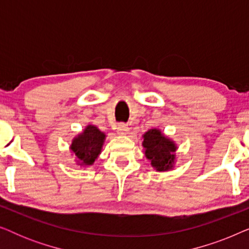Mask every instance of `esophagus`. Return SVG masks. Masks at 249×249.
Here are the masks:
<instances>
[{"label":"esophagus","mask_w":249,"mask_h":249,"mask_svg":"<svg viewBox=\"0 0 249 249\" xmlns=\"http://www.w3.org/2000/svg\"><path fill=\"white\" fill-rule=\"evenodd\" d=\"M129 131V127L124 124H120L118 125V134L119 135H127Z\"/></svg>","instance_id":"1"}]
</instances>
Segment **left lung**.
Returning <instances> with one entry per match:
<instances>
[{
  "mask_svg": "<svg viewBox=\"0 0 249 249\" xmlns=\"http://www.w3.org/2000/svg\"><path fill=\"white\" fill-rule=\"evenodd\" d=\"M145 155L152 166L158 171H168L175 163V152L177 146L172 141L166 138L159 129H151L142 136Z\"/></svg>",
  "mask_w": 249,
  "mask_h": 249,
  "instance_id": "8db88e82",
  "label": "left lung"
}]
</instances>
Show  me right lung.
<instances>
[{"label": "right lung", "mask_w": 249, "mask_h": 249, "mask_svg": "<svg viewBox=\"0 0 249 249\" xmlns=\"http://www.w3.org/2000/svg\"><path fill=\"white\" fill-rule=\"evenodd\" d=\"M105 135L95 125H87L84 132L73 139L70 148L79 165H91L102 151Z\"/></svg>", "instance_id": "right-lung-1"}]
</instances>
